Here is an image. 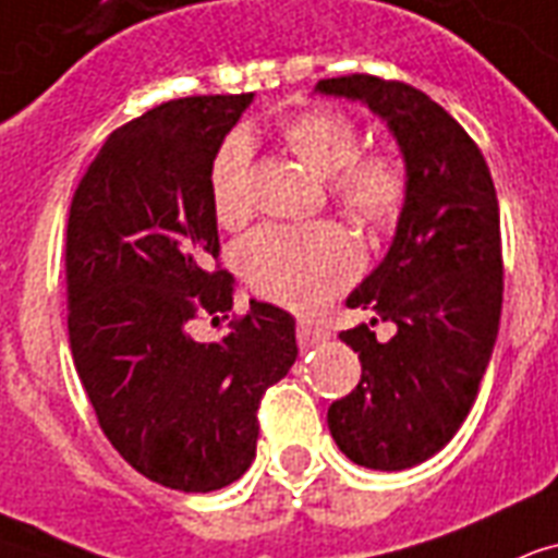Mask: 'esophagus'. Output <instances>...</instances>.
<instances>
[{"label": "esophagus", "instance_id": "34e87169", "mask_svg": "<svg viewBox=\"0 0 558 558\" xmlns=\"http://www.w3.org/2000/svg\"><path fill=\"white\" fill-rule=\"evenodd\" d=\"M326 340L328 331L323 326H317V323H308V319H300V323H296V343H300L302 352L319 347V343H326Z\"/></svg>", "mask_w": 558, "mask_h": 558}]
</instances>
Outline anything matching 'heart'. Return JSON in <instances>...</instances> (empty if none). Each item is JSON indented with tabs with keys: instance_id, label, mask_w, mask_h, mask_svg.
Returning <instances> with one entry per match:
<instances>
[{
	"instance_id": "1",
	"label": "heart",
	"mask_w": 558,
	"mask_h": 558,
	"mask_svg": "<svg viewBox=\"0 0 558 558\" xmlns=\"http://www.w3.org/2000/svg\"><path fill=\"white\" fill-rule=\"evenodd\" d=\"M279 136L314 174L331 177V197L375 230H387L408 206L410 177L396 154H357L355 122L331 107H305L284 116ZM247 136L232 133L215 154L209 171V201L223 227H239L253 209L250 201ZM361 253L338 223L311 230L262 227L241 241L239 270L244 282L267 300L308 311L343 291L357 276Z\"/></svg>"
}]
</instances>
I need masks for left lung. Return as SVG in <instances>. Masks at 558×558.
<instances>
[{"instance_id": "8db88e82", "label": "left lung", "mask_w": 558, "mask_h": 558, "mask_svg": "<svg viewBox=\"0 0 558 558\" xmlns=\"http://www.w3.org/2000/svg\"><path fill=\"white\" fill-rule=\"evenodd\" d=\"M317 93L381 116L410 177L390 253L347 300L378 314L340 331L361 357V381L328 408L352 463L401 472L451 442L489 366L504 302L498 194L477 142L416 86L343 75ZM378 318L397 323L387 344L374 340Z\"/></svg>"}]
</instances>
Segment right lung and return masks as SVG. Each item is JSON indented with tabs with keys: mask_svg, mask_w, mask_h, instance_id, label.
Listing matches in <instances>:
<instances>
[{
	"mask_svg": "<svg viewBox=\"0 0 558 558\" xmlns=\"http://www.w3.org/2000/svg\"><path fill=\"white\" fill-rule=\"evenodd\" d=\"M253 93L174 98L107 136L66 223L69 347L104 436L148 481L215 492L256 457L258 404L296 361L293 317L250 302L215 343L189 335L232 311L209 171Z\"/></svg>",
	"mask_w": 558,
	"mask_h": 558,
	"instance_id": "right-lung-1",
	"label": "right lung"
}]
</instances>
